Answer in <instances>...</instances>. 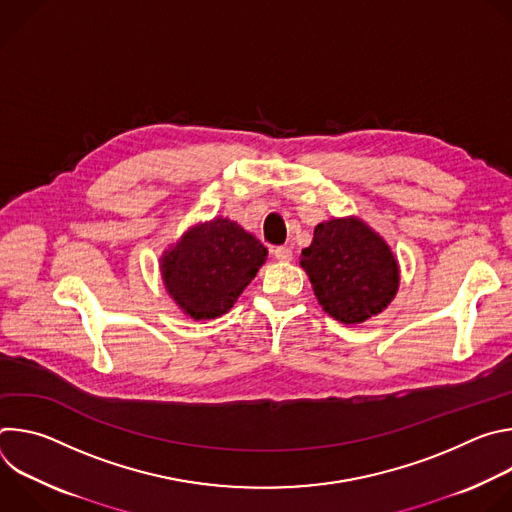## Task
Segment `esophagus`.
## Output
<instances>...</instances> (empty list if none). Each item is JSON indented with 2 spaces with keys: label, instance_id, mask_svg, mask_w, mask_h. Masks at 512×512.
<instances>
[{
  "label": "esophagus",
  "instance_id": "esophagus-1",
  "mask_svg": "<svg viewBox=\"0 0 512 512\" xmlns=\"http://www.w3.org/2000/svg\"><path fill=\"white\" fill-rule=\"evenodd\" d=\"M271 253L277 261H291V257H294V253H291L289 247H275Z\"/></svg>",
  "mask_w": 512,
  "mask_h": 512
}]
</instances>
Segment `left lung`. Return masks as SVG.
I'll return each instance as SVG.
<instances>
[{"label":"left lung","instance_id":"1","mask_svg":"<svg viewBox=\"0 0 512 512\" xmlns=\"http://www.w3.org/2000/svg\"><path fill=\"white\" fill-rule=\"evenodd\" d=\"M300 263L324 312L344 324L369 320L397 294L399 265L391 249L358 218L320 223Z\"/></svg>","mask_w":512,"mask_h":512}]
</instances>
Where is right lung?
Returning a JSON list of instances; mask_svg holds the SVG:
<instances>
[{"label": "right lung", "instance_id": "right-lung-1", "mask_svg": "<svg viewBox=\"0 0 512 512\" xmlns=\"http://www.w3.org/2000/svg\"><path fill=\"white\" fill-rule=\"evenodd\" d=\"M267 249L229 218L194 227L164 255L170 296L194 320L227 314L265 263Z\"/></svg>", "mask_w": 512, "mask_h": 512}]
</instances>
